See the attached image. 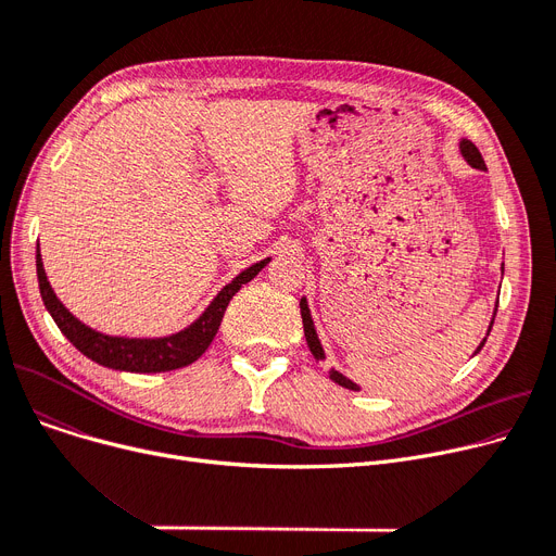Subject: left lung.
Listing matches in <instances>:
<instances>
[{
    "instance_id": "left-lung-1",
    "label": "left lung",
    "mask_w": 556,
    "mask_h": 556,
    "mask_svg": "<svg viewBox=\"0 0 556 556\" xmlns=\"http://www.w3.org/2000/svg\"><path fill=\"white\" fill-rule=\"evenodd\" d=\"M459 151H462V157H464L466 162H469L473 168L486 170V164H484V160H482L480 151L476 149V143H473V141H469V139H462V141H459ZM300 308H302L304 336H306V342H308L311 354L315 356V361H323V358H325V349H323V344H319V340H317V333H315V327H313V319H311V311H308L306 298H302ZM493 317H495V313H493ZM491 327H493V319H491V325H489V331H491ZM486 336H489V333H486ZM484 342H486V338L480 342V346L476 349V354H478L480 349L484 346ZM329 376H331V381H336L338 386H342V388H346V390H361L354 381H349L346 376H342V374H340V371H336V369H331V371H329Z\"/></svg>"
}]
</instances>
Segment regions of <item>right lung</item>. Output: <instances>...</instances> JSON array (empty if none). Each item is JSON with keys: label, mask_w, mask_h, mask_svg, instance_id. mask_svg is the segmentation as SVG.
Segmentation results:
<instances>
[{"label": "right lung", "mask_w": 556, "mask_h": 556, "mask_svg": "<svg viewBox=\"0 0 556 556\" xmlns=\"http://www.w3.org/2000/svg\"><path fill=\"white\" fill-rule=\"evenodd\" d=\"M270 258H263L248 270H243L231 283H227L220 293L214 298V302L207 306L191 327H187L180 333H173L166 338H112L103 336L83 323L61 304L51 290L45 268H42V256L40 245L36 248V268H38V283H40V295L51 313L53 323L65 333V338L78 349V352L94 363L119 369V371H137V374H155V371H170L180 369L198 361L204 349H207L220 327V319L225 315V308L229 300L239 293L241 286L254 279L261 268L266 266Z\"/></svg>", "instance_id": "obj_1"}]
</instances>
